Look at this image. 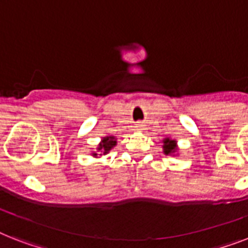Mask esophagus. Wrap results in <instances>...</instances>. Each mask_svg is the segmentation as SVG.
Instances as JSON below:
<instances>
[{"label": "esophagus", "mask_w": 248, "mask_h": 248, "mask_svg": "<svg viewBox=\"0 0 248 248\" xmlns=\"http://www.w3.org/2000/svg\"><path fill=\"white\" fill-rule=\"evenodd\" d=\"M136 127H138V130H141V127H143V124H136Z\"/></svg>", "instance_id": "esophagus-1"}]
</instances>
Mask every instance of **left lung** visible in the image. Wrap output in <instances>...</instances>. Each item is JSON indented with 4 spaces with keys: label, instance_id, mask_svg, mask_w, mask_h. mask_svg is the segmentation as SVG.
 Returning a JSON list of instances; mask_svg holds the SVG:
<instances>
[{
    "label": "left lung",
    "instance_id": "left-lung-1",
    "mask_svg": "<svg viewBox=\"0 0 248 248\" xmlns=\"http://www.w3.org/2000/svg\"><path fill=\"white\" fill-rule=\"evenodd\" d=\"M162 151L166 155H179V147H177V141L171 138H165L162 140Z\"/></svg>",
    "mask_w": 248,
    "mask_h": 248
}]
</instances>
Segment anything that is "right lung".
Wrapping results in <instances>:
<instances>
[{"label":"right lung","mask_w":248,"mask_h":248,"mask_svg":"<svg viewBox=\"0 0 248 248\" xmlns=\"http://www.w3.org/2000/svg\"><path fill=\"white\" fill-rule=\"evenodd\" d=\"M117 145V139L116 136L108 135L104 136V138H101L100 143L97 144L96 151L91 152V155L97 158V157H101V155H108L109 152L112 151L113 148Z\"/></svg>","instance_id":"right-lung-1"}]
</instances>
